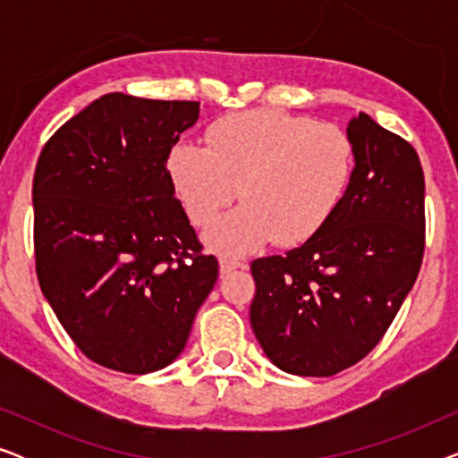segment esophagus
Returning a JSON list of instances; mask_svg holds the SVG:
<instances>
[{
	"label": "esophagus",
	"instance_id": "esophagus-1",
	"mask_svg": "<svg viewBox=\"0 0 458 458\" xmlns=\"http://www.w3.org/2000/svg\"><path fill=\"white\" fill-rule=\"evenodd\" d=\"M218 267H221V275H227L231 271H235V268H246V262L231 259V256H221V259H218Z\"/></svg>",
	"mask_w": 458,
	"mask_h": 458
}]
</instances>
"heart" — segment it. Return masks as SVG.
<instances>
[{
    "mask_svg": "<svg viewBox=\"0 0 458 458\" xmlns=\"http://www.w3.org/2000/svg\"><path fill=\"white\" fill-rule=\"evenodd\" d=\"M208 148L174 143L166 168L185 212L208 225L242 193L246 202L206 231L215 250L243 254L277 240H310L340 208L354 177L346 129L279 110H250L210 124Z\"/></svg>",
    "mask_w": 458,
    "mask_h": 458,
    "instance_id": "heart-1",
    "label": "heart"
}]
</instances>
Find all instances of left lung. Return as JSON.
Masks as SVG:
<instances>
[{"label":"left lung","mask_w":458,"mask_h":458,"mask_svg":"<svg viewBox=\"0 0 458 458\" xmlns=\"http://www.w3.org/2000/svg\"><path fill=\"white\" fill-rule=\"evenodd\" d=\"M356 166L327 223L285 256L252 262L250 323L275 365L329 377L377 346L415 284L425 250V179L415 148L360 112Z\"/></svg>","instance_id":"8db88e82"}]
</instances>
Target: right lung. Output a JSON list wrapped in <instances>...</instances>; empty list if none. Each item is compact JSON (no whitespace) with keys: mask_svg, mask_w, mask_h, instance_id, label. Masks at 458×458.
Here are the masks:
<instances>
[{"mask_svg":"<svg viewBox=\"0 0 458 458\" xmlns=\"http://www.w3.org/2000/svg\"><path fill=\"white\" fill-rule=\"evenodd\" d=\"M198 114L199 102L106 93L37 160V279L81 352L112 371L171 365L216 284L166 168Z\"/></svg>","mask_w":458,"mask_h":458,"instance_id":"right-lung-1","label":"right lung"}]
</instances>
